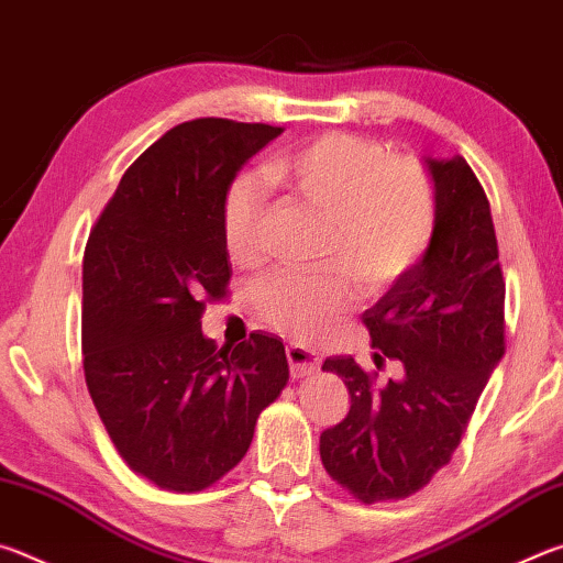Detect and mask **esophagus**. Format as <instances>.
<instances>
[{
    "instance_id": "1",
    "label": "esophagus",
    "mask_w": 563,
    "mask_h": 563,
    "mask_svg": "<svg viewBox=\"0 0 563 563\" xmlns=\"http://www.w3.org/2000/svg\"><path fill=\"white\" fill-rule=\"evenodd\" d=\"M285 352H288L290 375H292L295 379L308 377V375H316L318 369H320V357H318L312 350L302 347V345H290Z\"/></svg>"
}]
</instances>
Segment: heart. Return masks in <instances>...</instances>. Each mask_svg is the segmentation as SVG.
<instances>
[{
  "label": "heart",
  "instance_id": "heart-1",
  "mask_svg": "<svg viewBox=\"0 0 563 563\" xmlns=\"http://www.w3.org/2000/svg\"><path fill=\"white\" fill-rule=\"evenodd\" d=\"M268 186L328 216L322 255L341 265L278 271L253 285V308L265 325L300 342L320 338L345 308L347 275L367 295L387 290L424 258L440 223V196L424 164L393 158L379 141L330 131L271 158L261 176H238L225 190L221 231L238 265L258 258Z\"/></svg>",
  "mask_w": 563,
  "mask_h": 563
}]
</instances>
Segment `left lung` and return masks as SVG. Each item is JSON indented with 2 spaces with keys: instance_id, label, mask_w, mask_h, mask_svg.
I'll list each match as a JSON object with an SVG mask.
<instances>
[{
  "instance_id": "left-lung-1",
  "label": "left lung",
  "mask_w": 563,
  "mask_h": 563,
  "mask_svg": "<svg viewBox=\"0 0 563 563\" xmlns=\"http://www.w3.org/2000/svg\"><path fill=\"white\" fill-rule=\"evenodd\" d=\"M427 168L440 196L430 251L362 312L373 345L402 362V377L379 383L352 357L322 362L345 383L350 412L320 434V460L365 504L412 497L450 464L507 350L489 198L462 156L427 158ZM375 362L379 369L383 357Z\"/></svg>"
}]
</instances>
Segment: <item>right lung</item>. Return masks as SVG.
<instances>
[{
	"instance_id": "obj_1",
	"label": "right lung",
	"mask_w": 563,
	"mask_h": 563,
	"mask_svg": "<svg viewBox=\"0 0 563 563\" xmlns=\"http://www.w3.org/2000/svg\"><path fill=\"white\" fill-rule=\"evenodd\" d=\"M280 126L178 123L126 168L84 251L81 355L93 407L133 472L166 492H201L243 460L290 369L283 340L235 347L203 338L231 255L225 190Z\"/></svg>"
}]
</instances>
